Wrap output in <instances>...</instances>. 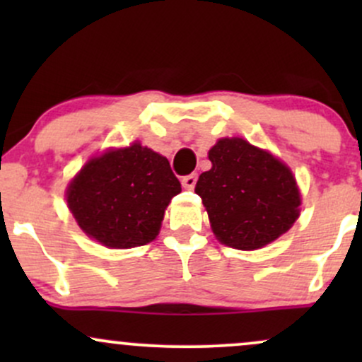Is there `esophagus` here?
Masks as SVG:
<instances>
[{
    "label": "esophagus",
    "instance_id": "1",
    "mask_svg": "<svg viewBox=\"0 0 362 362\" xmlns=\"http://www.w3.org/2000/svg\"><path fill=\"white\" fill-rule=\"evenodd\" d=\"M195 182H197V173H190V175L182 178V185H184L185 189H194Z\"/></svg>",
    "mask_w": 362,
    "mask_h": 362
}]
</instances>
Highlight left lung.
<instances>
[{"label":"left lung","mask_w":362,"mask_h":362,"mask_svg":"<svg viewBox=\"0 0 362 362\" xmlns=\"http://www.w3.org/2000/svg\"><path fill=\"white\" fill-rule=\"evenodd\" d=\"M201 195L216 238L236 250H257L277 240L300 216L301 195L288 165L242 138H223L209 149Z\"/></svg>","instance_id":"8db88e82"}]
</instances>
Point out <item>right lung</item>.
I'll return each mask as SVG.
<instances>
[{
	"label": "right lung",
	"mask_w": 362,
	"mask_h": 362,
	"mask_svg": "<svg viewBox=\"0 0 362 362\" xmlns=\"http://www.w3.org/2000/svg\"><path fill=\"white\" fill-rule=\"evenodd\" d=\"M168 160L139 143L91 158L66 190L78 226L109 248L156 238L165 209L180 194Z\"/></svg>",
	"instance_id": "right-lung-1"
}]
</instances>
